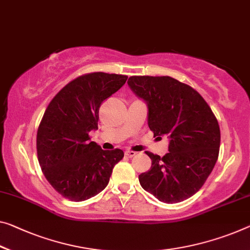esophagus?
Segmentation results:
<instances>
[{
    "instance_id": "obj_1",
    "label": "esophagus",
    "mask_w": 250,
    "mask_h": 250,
    "mask_svg": "<svg viewBox=\"0 0 250 250\" xmlns=\"http://www.w3.org/2000/svg\"><path fill=\"white\" fill-rule=\"evenodd\" d=\"M136 154H137L136 152H134V151H129V149H128V151H125V155L127 156V157H133V156H135Z\"/></svg>"
}]
</instances>
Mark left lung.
<instances>
[{
    "instance_id": "left-lung-1",
    "label": "left lung",
    "mask_w": 250,
    "mask_h": 250,
    "mask_svg": "<svg viewBox=\"0 0 250 250\" xmlns=\"http://www.w3.org/2000/svg\"><path fill=\"white\" fill-rule=\"evenodd\" d=\"M127 83L146 103L154 136L170 138L163 157L146 152L152 167L138 175L142 188L165 203L187 200L201 189L218 160L216 116L197 90L168 76H132Z\"/></svg>"
}]
</instances>
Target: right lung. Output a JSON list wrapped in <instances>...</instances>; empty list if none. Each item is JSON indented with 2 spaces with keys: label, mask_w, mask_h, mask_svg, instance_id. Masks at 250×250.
I'll list each match as a JSON object with an SVG mask.
<instances>
[{
  "label": "right lung",
  "mask_w": 250,
  "mask_h": 250,
  "mask_svg": "<svg viewBox=\"0 0 250 250\" xmlns=\"http://www.w3.org/2000/svg\"><path fill=\"white\" fill-rule=\"evenodd\" d=\"M126 80L127 76L105 72L80 76L45 109L37 134L38 160L48 182L69 200L85 201L102 192L124 157L120 148L104 151L89 132L98 129L102 103Z\"/></svg>",
  "instance_id": "1"
}]
</instances>
